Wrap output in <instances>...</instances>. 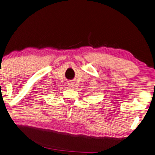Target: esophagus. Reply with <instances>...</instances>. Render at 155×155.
<instances>
[{"instance_id":"34e87169","label":"esophagus","mask_w":155,"mask_h":155,"mask_svg":"<svg viewBox=\"0 0 155 155\" xmlns=\"http://www.w3.org/2000/svg\"><path fill=\"white\" fill-rule=\"evenodd\" d=\"M67 84H68L67 85H68V87H72L73 86V84H73V82H72V81H68Z\"/></svg>"}]
</instances>
